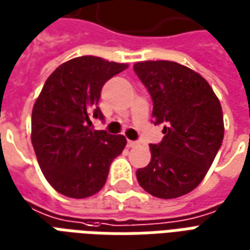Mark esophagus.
Masks as SVG:
<instances>
[{
  "instance_id": "obj_1",
  "label": "esophagus",
  "mask_w": 250,
  "mask_h": 250,
  "mask_svg": "<svg viewBox=\"0 0 250 250\" xmlns=\"http://www.w3.org/2000/svg\"><path fill=\"white\" fill-rule=\"evenodd\" d=\"M138 145V142L135 141H127V146L128 147H135Z\"/></svg>"
}]
</instances>
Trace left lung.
<instances>
[{
  "mask_svg": "<svg viewBox=\"0 0 250 250\" xmlns=\"http://www.w3.org/2000/svg\"><path fill=\"white\" fill-rule=\"evenodd\" d=\"M134 71L151 96L154 125H165L136 178L154 197L178 198L201 184L222 145L220 100L204 77L178 62H136Z\"/></svg>",
  "mask_w": 250,
  "mask_h": 250,
  "instance_id": "1",
  "label": "left lung"
}]
</instances>
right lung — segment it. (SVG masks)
<instances>
[{
  "instance_id": "right-lung-1",
  "label": "right lung",
  "mask_w": 250,
  "mask_h": 250,
  "mask_svg": "<svg viewBox=\"0 0 250 250\" xmlns=\"http://www.w3.org/2000/svg\"><path fill=\"white\" fill-rule=\"evenodd\" d=\"M125 68L102 57L72 59L48 77L36 100L32 145L44 177L62 195L85 198L98 193L125 148V136L93 130L91 119L104 120L98 107L102 88Z\"/></svg>"
}]
</instances>
